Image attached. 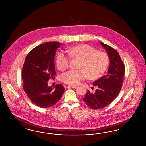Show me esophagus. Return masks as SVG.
<instances>
[{
  "label": "esophagus",
  "mask_w": 146,
  "mask_h": 146,
  "mask_svg": "<svg viewBox=\"0 0 146 146\" xmlns=\"http://www.w3.org/2000/svg\"><path fill=\"white\" fill-rule=\"evenodd\" d=\"M76 85H68V88H76Z\"/></svg>",
  "instance_id": "1"
}]
</instances>
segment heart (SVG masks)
Wrapping results in <instances>:
<instances>
[{
    "mask_svg": "<svg viewBox=\"0 0 146 146\" xmlns=\"http://www.w3.org/2000/svg\"><path fill=\"white\" fill-rule=\"evenodd\" d=\"M68 52L70 57L80 60L78 70H70L64 73L61 76L62 81L66 84L76 85L82 80L88 78L95 80L102 76L106 70L109 64L108 55L104 52L88 44H80L70 48ZM70 58L64 52H59L56 64L58 70H66L70 64Z\"/></svg>",
    "mask_w": 146,
    "mask_h": 146,
    "instance_id": "obj_1",
    "label": "heart"
}]
</instances>
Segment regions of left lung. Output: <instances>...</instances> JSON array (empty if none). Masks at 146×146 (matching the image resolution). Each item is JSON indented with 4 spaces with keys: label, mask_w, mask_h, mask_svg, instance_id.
I'll return each instance as SVG.
<instances>
[{
    "label": "left lung",
    "mask_w": 146,
    "mask_h": 146,
    "mask_svg": "<svg viewBox=\"0 0 146 146\" xmlns=\"http://www.w3.org/2000/svg\"><path fill=\"white\" fill-rule=\"evenodd\" d=\"M99 43L108 54L110 65L107 74L94 82L93 85L98 88L95 93L88 91L83 98L84 102L94 110L104 108L116 98L122 86L125 73V66L116 50L101 42Z\"/></svg>",
    "instance_id": "obj_1"
}]
</instances>
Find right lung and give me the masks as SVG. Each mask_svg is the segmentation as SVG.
Returning <instances> with one entry per match:
<instances>
[{
  "instance_id": "right-lung-1",
  "label": "right lung",
  "mask_w": 146,
  "mask_h": 146,
  "mask_svg": "<svg viewBox=\"0 0 146 146\" xmlns=\"http://www.w3.org/2000/svg\"><path fill=\"white\" fill-rule=\"evenodd\" d=\"M58 42H49L32 49L26 56L22 68L24 90L36 105L47 108L55 105L64 92V86H48L55 73L54 60L56 50L61 46Z\"/></svg>"
}]
</instances>
